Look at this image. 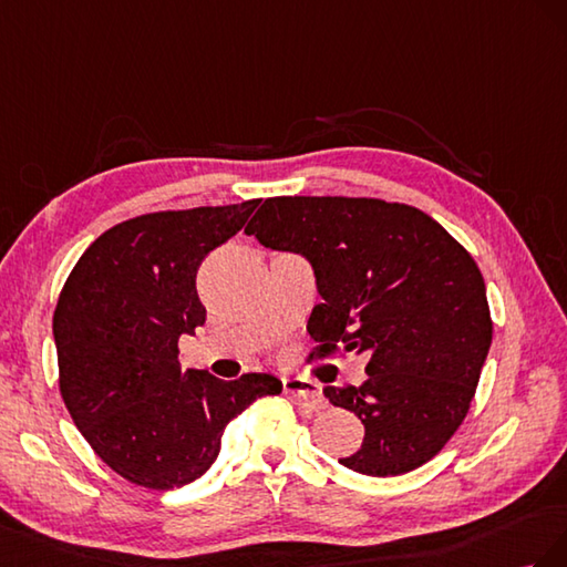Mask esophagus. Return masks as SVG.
Returning <instances> with one entry per match:
<instances>
[{
    "mask_svg": "<svg viewBox=\"0 0 567 567\" xmlns=\"http://www.w3.org/2000/svg\"><path fill=\"white\" fill-rule=\"evenodd\" d=\"M282 390L285 394L292 399L297 406H301L303 411H320L326 406V399H322L320 392V384L313 380H306V378H285L282 380Z\"/></svg>",
    "mask_w": 567,
    "mask_h": 567,
    "instance_id": "34e87169",
    "label": "esophagus"
}]
</instances>
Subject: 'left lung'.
<instances>
[{"label": "left lung", "mask_w": 567, "mask_h": 567, "mask_svg": "<svg viewBox=\"0 0 567 567\" xmlns=\"http://www.w3.org/2000/svg\"><path fill=\"white\" fill-rule=\"evenodd\" d=\"M245 233L311 261L322 297L306 326L311 359L370 353L359 386H326L365 425L339 463L394 477L440 454L471 411L494 332L461 241L415 206L368 197H270Z\"/></svg>", "instance_id": "obj_1"}]
</instances>
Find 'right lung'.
Returning <instances> with one entry per match:
<instances>
[{
	"label": "right lung",
	"mask_w": 567,
	"mask_h": 567,
	"mask_svg": "<svg viewBox=\"0 0 567 567\" xmlns=\"http://www.w3.org/2000/svg\"><path fill=\"white\" fill-rule=\"evenodd\" d=\"M261 199L156 212L113 225L78 258L54 309L59 390L92 451L156 492L202 477L225 425L282 382H223L183 370L177 339L206 320L204 258L235 237Z\"/></svg>",
	"instance_id": "obj_1"
}]
</instances>
